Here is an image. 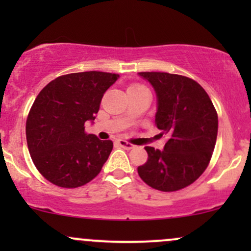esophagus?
Listing matches in <instances>:
<instances>
[{
    "mask_svg": "<svg viewBox=\"0 0 251 251\" xmlns=\"http://www.w3.org/2000/svg\"><path fill=\"white\" fill-rule=\"evenodd\" d=\"M117 143H118V145L120 146V148L126 149V150H131V149H133V148H134L133 144H131V143L126 142V140H118Z\"/></svg>",
    "mask_w": 251,
    "mask_h": 251,
    "instance_id": "esophagus-1",
    "label": "esophagus"
}]
</instances>
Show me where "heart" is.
Returning <instances> with one entry per match:
<instances>
[{
  "label": "heart",
  "mask_w": 251,
  "mask_h": 251,
  "mask_svg": "<svg viewBox=\"0 0 251 251\" xmlns=\"http://www.w3.org/2000/svg\"><path fill=\"white\" fill-rule=\"evenodd\" d=\"M140 88H146L144 85H140V83H133L128 87V89H140Z\"/></svg>",
  "instance_id": "heart-1"
}]
</instances>
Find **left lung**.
<instances>
[{"instance_id": "left-lung-1", "label": "left lung", "mask_w": 251, "mask_h": 251, "mask_svg": "<svg viewBox=\"0 0 251 251\" xmlns=\"http://www.w3.org/2000/svg\"><path fill=\"white\" fill-rule=\"evenodd\" d=\"M158 98L154 124L166 135L164 150L146 146L148 160L138 175L149 186L164 192L192 184L208 168L218 131L211 99L194 79L164 72H140Z\"/></svg>"}]
</instances>
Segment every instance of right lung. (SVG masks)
<instances>
[{
	"mask_svg": "<svg viewBox=\"0 0 251 251\" xmlns=\"http://www.w3.org/2000/svg\"><path fill=\"white\" fill-rule=\"evenodd\" d=\"M119 74L81 72L61 75L41 89L25 123L28 150L37 171L60 188L85 185L99 175L113 149L112 140L87 134L103 93Z\"/></svg>",
	"mask_w": 251,
	"mask_h": 251,
	"instance_id": "1",
	"label": "right lung"
}]
</instances>
